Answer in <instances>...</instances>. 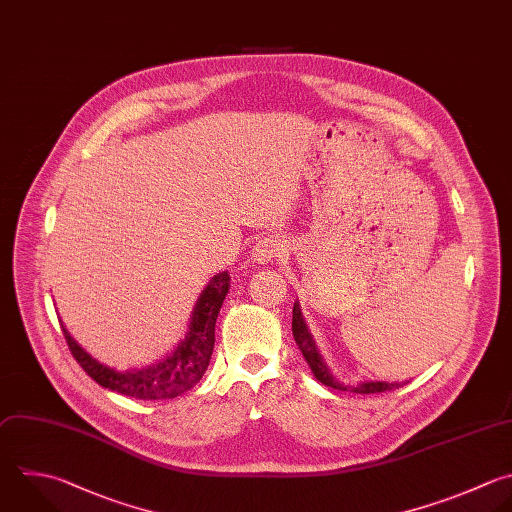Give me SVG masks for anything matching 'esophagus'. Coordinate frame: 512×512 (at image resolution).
I'll use <instances>...</instances> for the list:
<instances>
[{
	"mask_svg": "<svg viewBox=\"0 0 512 512\" xmlns=\"http://www.w3.org/2000/svg\"><path fill=\"white\" fill-rule=\"evenodd\" d=\"M288 250V242L280 236H266L256 242L252 248V262L254 264H268L276 258H280Z\"/></svg>",
	"mask_w": 512,
	"mask_h": 512,
	"instance_id": "obj_1",
	"label": "esophagus"
}]
</instances>
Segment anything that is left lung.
I'll use <instances>...</instances> for the list:
<instances>
[{"mask_svg":"<svg viewBox=\"0 0 512 512\" xmlns=\"http://www.w3.org/2000/svg\"><path fill=\"white\" fill-rule=\"evenodd\" d=\"M292 334H294V340L304 356V360L308 362L314 378L318 382H322L324 386H330V388H336V390H350V392H356V394H374V392H384V390H394L406 382H384V380H364L356 386H348L340 380H336V376L330 372V368L326 366L322 354L318 352L316 348V342L304 322V316H302V310H300V302L296 300L294 302V310H292Z\"/></svg>","mask_w":512,"mask_h":512,"instance_id":"8db88e82","label":"left lung"}]
</instances>
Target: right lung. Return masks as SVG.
<instances>
[{"instance_id": "1", "label": "right lung", "mask_w": 512, "mask_h": 512, "mask_svg": "<svg viewBox=\"0 0 512 512\" xmlns=\"http://www.w3.org/2000/svg\"><path fill=\"white\" fill-rule=\"evenodd\" d=\"M230 290V274L220 272L216 274L202 294L198 296L188 332L174 348L172 354L166 358L148 364L144 368H130V370H116L112 366L102 364L92 354H88L64 328L66 342L78 360V364L94 378L100 386L120 392L124 396H132L138 400H168L176 398L190 388H194L200 378L204 376L212 350H214V330L216 318L224 304V298Z\"/></svg>"}]
</instances>
